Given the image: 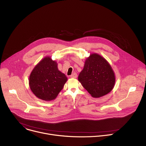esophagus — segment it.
Wrapping results in <instances>:
<instances>
[{"mask_svg":"<svg viewBox=\"0 0 146 146\" xmlns=\"http://www.w3.org/2000/svg\"><path fill=\"white\" fill-rule=\"evenodd\" d=\"M70 78H76L77 77V74L76 73H74L73 74H72L70 76Z\"/></svg>","mask_w":146,"mask_h":146,"instance_id":"obj_1","label":"esophagus"}]
</instances>
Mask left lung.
<instances>
[{
	"instance_id": "8db88e82",
	"label": "left lung",
	"mask_w": 146,
	"mask_h": 146,
	"mask_svg": "<svg viewBox=\"0 0 146 146\" xmlns=\"http://www.w3.org/2000/svg\"><path fill=\"white\" fill-rule=\"evenodd\" d=\"M78 80L92 97L100 98L113 90L115 77L109 62L100 55L94 53L86 59Z\"/></svg>"
}]
</instances>
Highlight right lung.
Masks as SVG:
<instances>
[{"label": "right lung", "instance_id": "1", "mask_svg": "<svg viewBox=\"0 0 146 146\" xmlns=\"http://www.w3.org/2000/svg\"><path fill=\"white\" fill-rule=\"evenodd\" d=\"M68 80L58 70L56 62L50 56L43 58L32 71L29 79L30 88L38 98L46 101L55 99Z\"/></svg>", "mask_w": 146, "mask_h": 146}]
</instances>
